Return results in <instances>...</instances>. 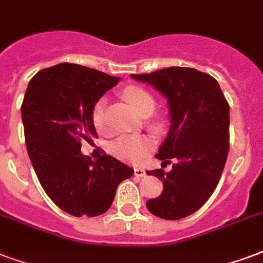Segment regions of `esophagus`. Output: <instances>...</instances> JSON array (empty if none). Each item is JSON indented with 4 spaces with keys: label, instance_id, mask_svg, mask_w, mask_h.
<instances>
[{
    "label": "esophagus",
    "instance_id": "obj_1",
    "mask_svg": "<svg viewBox=\"0 0 263 263\" xmlns=\"http://www.w3.org/2000/svg\"><path fill=\"white\" fill-rule=\"evenodd\" d=\"M145 171H144L143 167H134V176L136 177H145Z\"/></svg>",
    "mask_w": 263,
    "mask_h": 263
}]
</instances>
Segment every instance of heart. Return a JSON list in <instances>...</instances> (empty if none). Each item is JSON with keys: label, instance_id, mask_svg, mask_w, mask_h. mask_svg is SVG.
Wrapping results in <instances>:
<instances>
[{"label": "heart", "instance_id": "b5f03b06", "mask_svg": "<svg viewBox=\"0 0 263 263\" xmlns=\"http://www.w3.org/2000/svg\"><path fill=\"white\" fill-rule=\"evenodd\" d=\"M123 97L140 115H151L155 109V98H154L144 88L137 86H130L124 88ZM91 120L100 133L105 132V100L101 98L94 104L91 110ZM154 140L149 136L144 134H130V136H122L116 139L109 145V151L119 159L129 162L143 161L148 154L153 151Z\"/></svg>", "mask_w": 263, "mask_h": 263}]
</instances>
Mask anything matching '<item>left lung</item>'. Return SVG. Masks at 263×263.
<instances>
[{"label":"left lung","mask_w":263,"mask_h":263,"mask_svg":"<svg viewBox=\"0 0 263 263\" xmlns=\"http://www.w3.org/2000/svg\"><path fill=\"white\" fill-rule=\"evenodd\" d=\"M167 100L171 127L155 157L173 165L148 171L163 181V191L148 199L158 218L177 220L194 214L216 189L229 153V104L212 76L193 68L161 69L132 74Z\"/></svg>","instance_id":"1"}]
</instances>
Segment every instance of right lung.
<instances>
[{"mask_svg":"<svg viewBox=\"0 0 263 263\" xmlns=\"http://www.w3.org/2000/svg\"><path fill=\"white\" fill-rule=\"evenodd\" d=\"M119 78L74 64L34 74L22 104V122L31 165L57 206L73 216L105 214L118 185L133 169L110 155H83L82 141L97 137L92 106Z\"/></svg>","mask_w":263,"mask_h":263,"instance_id":"right-lung-1","label":"right lung"}]
</instances>
